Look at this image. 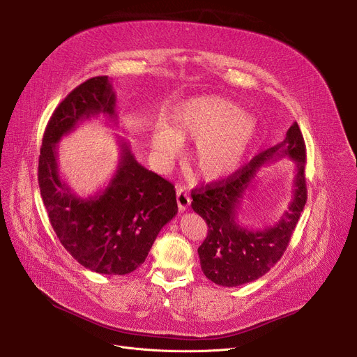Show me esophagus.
<instances>
[{
	"instance_id": "esophagus-1",
	"label": "esophagus",
	"mask_w": 357,
	"mask_h": 357,
	"mask_svg": "<svg viewBox=\"0 0 357 357\" xmlns=\"http://www.w3.org/2000/svg\"><path fill=\"white\" fill-rule=\"evenodd\" d=\"M176 201H178V208H179V211H185L186 208L190 207L191 197H190V194L186 192L185 190L178 188V190H176Z\"/></svg>"
}]
</instances>
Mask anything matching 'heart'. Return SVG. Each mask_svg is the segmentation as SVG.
<instances>
[{"label":"heart","mask_w":357,"mask_h":357,"mask_svg":"<svg viewBox=\"0 0 357 357\" xmlns=\"http://www.w3.org/2000/svg\"><path fill=\"white\" fill-rule=\"evenodd\" d=\"M257 120L221 96L205 93L182 102L167 128H156L150 146L162 160L178 155L181 143H195L190 155L192 171L205 181L233 174L246 159L257 137Z\"/></svg>","instance_id":"heart-1"}]
</instances>
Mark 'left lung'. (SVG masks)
Segmentation results:
<instances>
[{"label":"left lung","instance_id":"8db88e82","mask_svg":"<svg viewBox=\"0 0 357 357\" xmlns=\"http://www.w3.org/2000/svg\"><path fill=\"white\" fill-rule=\"evenodd\" d=\"M289 157L296 162L293 198L289 211L275 227L249 231L236 221L239 204L251 188L258 169L273 160ZM305 143L294 123L284 142L255 156L238 171L192 191V210L208 226V234L198 248L201 269L214 284L238 287L259 279L282 257L307 202Z\"/></svg>","mask_w":357,"mask_h":357}]
</instances>
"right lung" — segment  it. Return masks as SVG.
I'll list each match as a JSON object with an SVG mask.
<instances>
[{
	"instance_id": "right-lung-1",
	"label": "right lung",
	"mask_w": 357,
	"mask_h": 357,
	"mask_svg": "<svg viewBox=\"0 0 357 357\" xmlns=\"http://www.w3.org/2000/svg\"><path fill=\"white\" fill-rule=\"evenodd\" d=\"M98 116L117 123L108 77L85 81L53 111L40 149L39 186L52 227L72 257L92 272L127 275L143 264L162 227L176 215V194L171 182L135 159L124 140L105 188L88 198L75 194L59 174L58 143Z\"/></svg>"
}]
</instances>
